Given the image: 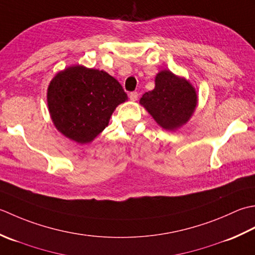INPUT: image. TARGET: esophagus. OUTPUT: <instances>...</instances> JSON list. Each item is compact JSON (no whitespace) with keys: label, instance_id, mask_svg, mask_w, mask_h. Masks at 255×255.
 <instances>
[{"label":"esophagus","instance_id":"obj_1","mask_svg":"<svg viewBox=\"0 0 255 255\" xmlns=\"http://www.w3.org/2000/svg\"><path fill=\"white\" fill-rule=\"evenodd\" d=\"M128 97H129V99H131L132 101H136L137 98H138V93L136 91H133V92L129 93Z\"/></svg>","mask_w":255,"mask_h":255}]
</instances>
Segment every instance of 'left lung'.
Returning a JSON list of instances; mask_svg holds the SVG:
<instances>
[{
	"instance_id": "left-lung-1",
	"label": "left lung",
	"mask_w": 255,
	"mask_h": 255,
	"mask_svg": "<svg viewBox=\"0 0 255 255\" xmlns=\"http://www.w3.org/2000/svg\"><path fill=\"white\" fill-rule=\"evenodd\" d=\"M197 102L193 85L169 70L159 71L154 89L145 92L139 100L158 126L167 131H175L188 122Z\"/></svg>"
}]
</instances>
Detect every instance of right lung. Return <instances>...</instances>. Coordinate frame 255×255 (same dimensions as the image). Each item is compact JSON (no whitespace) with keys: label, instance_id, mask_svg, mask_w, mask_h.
<instances>
[{"label":"right lung","instance_id":"add662e5","mask_svg":"<svg viewBox=\"0 0 255 255\" xmlns=\"http://www.w3.org/2000/svg\"><path fill=\"white\" fill-rule=\"evenodd\" d=\"M127 93L108 72L71 66L50 81L47 105L54 126L80 144L90 143L108 127L116 108Z\"/></svg>","mask_w":255,"mask_h":255}]
</instances>
